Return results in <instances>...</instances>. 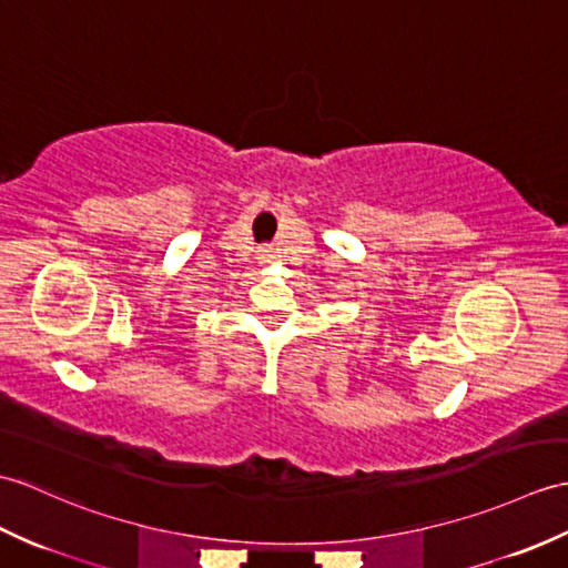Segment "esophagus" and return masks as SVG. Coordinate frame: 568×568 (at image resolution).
I'll use <instances>...</instances> for the list:
<instances>
[{"label":"esophagus","mask_w":568,"mask_h":568,"mask_svg":"<svg viewBox=\"0 0 568 568\" xmlns=\"http://www.w3.org/2000/svg\"><path fill=\"white\" fill-rule=\"evenodd\" d=\"M258 258H261L263 263H268V261L273 258V252H271V248H261V254H258Z\"/></svg>","instance_id":"34e87169"}]
</instances>
